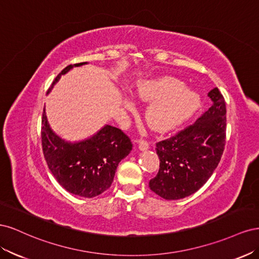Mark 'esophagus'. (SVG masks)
<instances>
[{
    "instance_id": "esophagus-1",
    "label": "esophagus",
    "mask_w": 259,
    "mask_h": 259,
    "mask_svg": "<svg viewBox=\"0 0 259 259\" xmlns=\"http://www.w3.org/2000/svg\"><path fill=\"white\" fill-rule=\"evenodd\" d=\"M135 143L138 144V147L142 151H145V150H147V149H149V143L147 142V140L137 139V140H135Z\"/></svg>"
}]
</instances>
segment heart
Segmentation results:
<instances>
[{
	"instance_id": "obj_1",
	"label": "heart",
	"mask_w": 259,
	"mask_h": 259,
	"mask_svg": "<svg viewBox=\"0 0 259 259\" xmlns=\"http://www.w3.org/2000/svg\"><path fill=\"white\" fill-rule=\"evenodd\" d=\"M135 98L151 103L145 112L149 126L165 132L183 123L200 106V97L195 92L185 89L184 83L174 76H160L142 82L135 91ZM131 108L132 104L127 103Z\"/></svg>"
}]
</instances>
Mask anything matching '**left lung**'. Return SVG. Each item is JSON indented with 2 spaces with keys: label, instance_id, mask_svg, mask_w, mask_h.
Masks as SVG:
<instances>
[{
  "label": "left lung",
  "instance_id": "left-lung-1",
  "mask_svg": "<svg viewBox=\"0 0 259 259\" xmlns=\"http://www.w3.org/2000/svg\"><path fill=\"white\" fill-rule=\"evenodd\" d=\"M207 95L211 106L194 124L156 143L160 168L149 187L163 199L178 200L198 191L222 159L226 144V103L217 88Z\"/></svg>",
  "mask_w": 259,
  "mask_h": 259
}]
</instances>
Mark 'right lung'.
<instances>
[{"label": "right lung", "mask_w": 259, "mask_h": 259, "mask_svg": "<svg viewBox=\"0 0 259 259\" xmlns=\"http://www.w3.org/2000/svg\"><path fill=\"white\" fill-rule=\"evenodd\" d=\"M86 64L67 66L54 80L49 93L62 74ZM41 137L44 158L54 177L68 192L83 198L97 197L110 188L117 165L133 147L130 137L111 125H105L82 142H66L50 127L45 109Z\"/></svg>", "instance_id": "obj_1"}]
</instances>
